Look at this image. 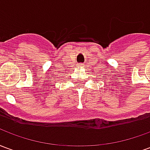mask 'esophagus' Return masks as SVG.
I'll list each match as a JSON object with an SVG mask.
<instances>
[{"mask_svg": "<svg viewBox=\"0 0 150 150\" xmlns=\"http://www.w3.org/2000/svg\"><path fill=\"white\" fill-rule=\"evenodd\" d=\"M79 66H83V63H79Z\"/></svg>", "mask_w": 150, "mask_h": 150, "instance_id": "1", "label": "esophagus"}]
</instances>
